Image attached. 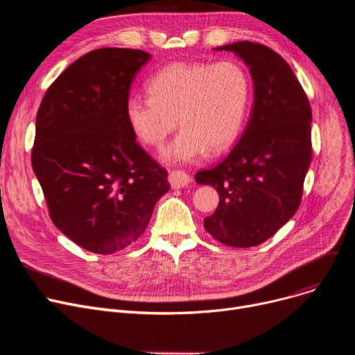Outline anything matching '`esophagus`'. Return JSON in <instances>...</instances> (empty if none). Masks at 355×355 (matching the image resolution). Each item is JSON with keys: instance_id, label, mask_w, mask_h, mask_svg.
I'll use <instances>...</instances> for the list:
<instances>
[{"instance_id": "esophagus-1", "label": "esophagus", "mask_w": 355, "mask_h": 355, "mask_svg": "<svg viewBox=\"0 0 355 355\" xmlns=\"http://www.w3.org/2000/svg\"><path fill=\"white\" fill-rule=\"evenodd\" d=\"M168 181H170L173 189H182L191 182V178L184 171H170V174H168Z\"/></svg>"}]
</instances>
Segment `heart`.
Wrapping results in <instances>:
<instances>
[{
	"instance_id": "1",
	"label": "heart",
	"mask_w": 355,
	"mask_h": 355,
	"mask_svg": "<svg viewBox=\"0 0 355 355\" xmlns=\"http://www.w3.org/2000/svg\"><path fill=\"white\" fill-rule=\"evenodd\" d=\"M151 96L132 95L125 103L126 121L148 146L161 148L180 125L177 138L162 154L170 162H194L209 148L220 153L240 134L250 85L237 62H177L158 70L148 82Z\"/></svg>"
}]
</instances>
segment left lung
<instances>
[{"label": "left lung", "mask_w": 355, "mask_h": 355, "mask_svg": "<svg viewBox=\"0 0 355 355\" xmlns=\"http://www.w3.org/2000/svg\"><path fill=\"white\" fill-rule=\"evenodd\" d=\"M216 50L234 51L249 66L254 102L230 154L196 174L198 184L213 185L220 196L204 227L223 245L252 248L272 237L300 207L312 159V112L295 73L272 49L236 42Z\"/></svg>", "instance_id": "obj_1"}]
</instances>
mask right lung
Masks as SVG:
<instances>
[{
  "label": "right lung",
  "instance_id": "1",
  "mask_svg": "<svg viewBox=\"0 0 355 355\" xmlns=\"http://www.w3.org/2000/svg\"><path fill=\"white\" fill-rule=\"evenodd\" d=\"M148 60L137 49L92 50L50 85L37 112L31 164L50 218L93 253L134 245L170 190L165 168L138 145L125 115Z\"/></svg>",
  "mask_w": 355,
  "mask_h": 355
}]
</instances>
